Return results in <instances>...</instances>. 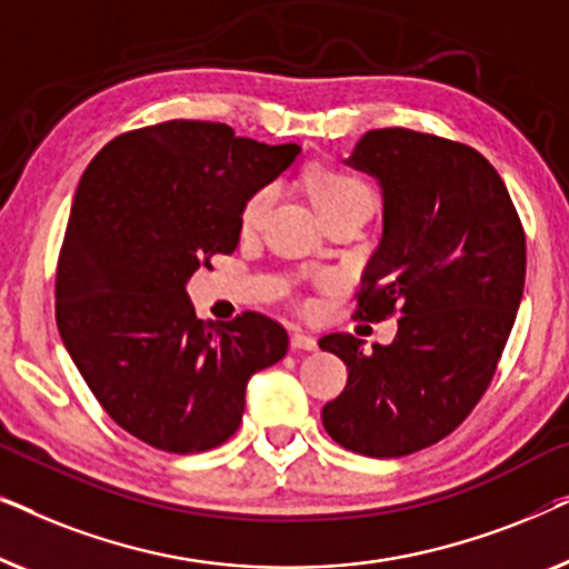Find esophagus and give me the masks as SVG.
Segmentation results:
<instances>
[{"mask_svg": "<svg viewBox=\"0 0 569 569\" xmlns=\"http://www.w3.org/2000/svg\"><path fill=\"white\" fill-rule=\"evenodd\" d=\"M290 347L292 349H302V352H313V349H318V341L313 333H302V331H295L290 337Z\"/></svg>", "mask_w": 569, "mask_h": 569, "instance_id": "obj_1", "label": "esophagus"}]
</instances>
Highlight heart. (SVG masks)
Instances as JSON below:
<instances>
[{"mask_svg": "<svg viewBox=\"0 0 569 569\" xmlns=\"http://www.w3.org/2000/svg\"><path fill=\"white\" fill-rule=\"evenodd\" d=\"M310 197H313V204L323 220L337 212H345V209H368V212L372 209V191L360 178L347 173H331V170H323V173H316L310 178ZM274 186H263V189L256 191L243 207V217H240L243 228H259L263 217L269 214L271 204H274Z\"/></svg>", "mask_w": 569, "mask_h": 569, "instance_id": "b5f03b06", "label": "heart"}]
</instances>
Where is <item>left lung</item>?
Wrapping results in <instances>:
<instances>
[{"mask_svg":"<svg viewBox=\"0 0 569 569\" xmlns=\"http://www.w3.org/2000/svg\"><path fill=\"white\" fill-rule=\"evenodd\" d=\"M345 162L383 197L357 316L401 318L372 352L352 333L318 341L349 370L321 419L339 446L399 458L453 432L487 391L523 298L526 236L502 178L471 147L372 129Z\"/></svg>","mask_w":569,"mask_h":569,"instance_id":"obj_1","label":"left lung"}]
</instances>
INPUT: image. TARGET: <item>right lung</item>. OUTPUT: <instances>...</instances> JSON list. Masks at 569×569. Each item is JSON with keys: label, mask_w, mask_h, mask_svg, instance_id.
<instances>
[{"label": "right lung", "mask_w": 569, "mask_h": 569, "mask_svg": "<svg viewBox=\"0 0 569 569\" xmlns=\"http://www.w3.org/2000/svg\"><path fill=\"white\" fill-rule=\"evenodd\" d=\"M298 154L228 123L166 121L116 137L84 170L59 256L57 326L100 407L147 446H222L248 380L287 355L277 321H201L186 284L236 251L246 201Z\"/></svg>", "instance_id": "right-lung-1"}]
</instances>
